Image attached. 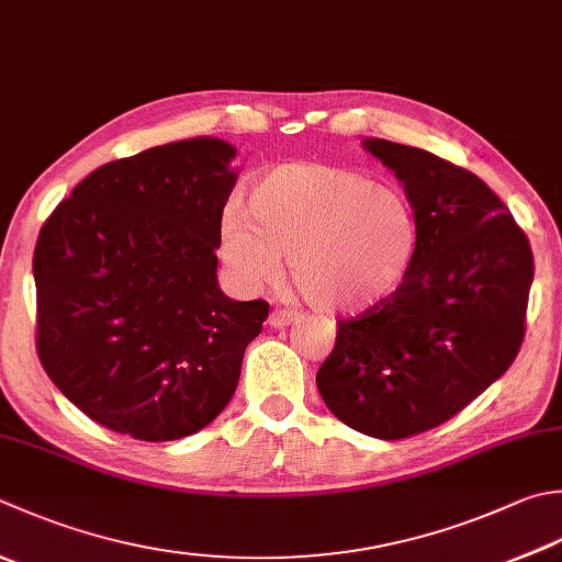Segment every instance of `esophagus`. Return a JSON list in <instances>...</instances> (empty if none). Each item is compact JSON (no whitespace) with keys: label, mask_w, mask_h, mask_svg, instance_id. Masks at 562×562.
Wrapping results in <instances>:
<instances>
[{"label":"esophagus","mask_w":562,"mask_h":562,"mask_svg":"<svg viewBox=\"0 0 562 562\" xmlns=\"http://www.w3.org/2000/svg\"><path fill=\"white\" fill-rule=\"evenodd\" d=\"M296 318H300V314L296 312H292V310H274L272 314H270V326L272 328H284V326H290V324H294Z\"/></svg>","instance_id":"34e87169"}]
</instances>
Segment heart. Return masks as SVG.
<instances>
[{
	"label": "heart",
	"instance_id": "heart-1",
	"mask_svg": "<svg viewBox=\"0 0 562 562\" xmlns=\"http://www.w3.org/2000/svg\"><path fill=\"white\" fill-rule=\"evenodd\" d=\"M419 250V222L394 187L326 162L270 170L244 214L222 228L224 262L240 282L272 278L284 256L288 278L314 310L360 314L400 290Z\"/></svg>",
	"mask_w": 562,
	"mask_h": 562
}]
</instances>
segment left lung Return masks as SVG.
Returning <instances> with one entry per match:
<instances>
[{
    "instance_id": "1",
    "label": "left lung",
    "mask_w": 562,
    "mask_h": 562,
    "mask_svg": "<svg viewBox=\"0 0 562 562\" xmlns=\"http://www.w3.org/2000/svg\"><path fill=\"white\" fill-rule=\"evenodd\" d=\"M366 148L404 182L419 250L387 302L338 322L316 384L346 426L400 441L441 426L509 370L533 252L477 175L402 143L368 138Z\"/></svg>"
}]
</instances>
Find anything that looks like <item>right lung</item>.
I'll list each match as a JSON object with an SVG mask.
<instances>
[{
  "instance_id": "obj_1",
  "label": "right lung",
  "mask_w": 562,
  "mask_h": 562,
  "mask_svg": "<svg viewBox=\"0 0 562 562\" xmlns=\"http://www.w3.org/2000/svg\"><path fill=\"white\" fill-rule=\"evenodd\" d=\"M236 150L156 146L97 168L33 250L43 370L92 422L138 441L196 434L234 397L270 304L216 284Z\"/></svg>"
}]
</instances>
